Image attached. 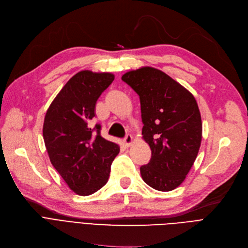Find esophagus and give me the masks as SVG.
<instances>
[{
  "label": "esophagus",
  "instance_id": "esophagus-1",
  "mask_svg": "<svg viewBox=\"0 0 248 248\" xmlns=\"http://www.w3.org/2000/svg\"><path fill=\"white\" fill-rule=\"evenodd\" d=\"M132 141H133L132 136H131L130 134H126V136H125V138H124V143H125V145H126V146H130L131 143H132Z\"/></svg>",
  "mask_w": 248,
  "mask_h": 248
}]
</instances>
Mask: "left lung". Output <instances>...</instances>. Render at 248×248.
Instances as JSON below:
<instances>
[{
    "label": "left lung",
    "instance_id": "left-lung-1",
    "mask_svg": "<svg viewBox=\"0 0 248 248\" xmlns=\"http://www.w3.org/2000/svg\"><path fill=\"white\" fill-rule=\"evenodd\" d=\"M122 80L139 96L142 135L151 158L140 167L143 181L155 190L170 192L190 171L202 140V121L192 93L153 67L126 73Z\"/></svg>",
    "mask_w": 248,
    "mask_h": 248
}]
</instances>
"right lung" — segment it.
I'll return each instance as SVG.
<instances>
[{"instance_id": "obj_1", "label": "right lung", "mask_w": 248, "mask_h": 248, "mask_svg": "<svg viewBox=\"0 0 248 248\" xmlns=\"http://www.w3.org/2000/svg\"><path fill=\"white\" fill-rule=\"evenodd\" d=\"M114 80L108 73L82 70L70 78L46 112L44 143L50 161L67 186L80 196L99 191L108 182L111 164L120 147L101 135L96 103Z\"/></svg>"}]
</instances>
